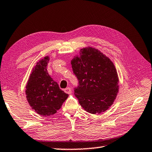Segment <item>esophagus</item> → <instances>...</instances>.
I'll return each mask as SVG.
<instances>
[{"instance_id":"obj_1","label":"esophagus","mask_w":152,"mask_h":152,"mask_svg":"<svg viewBox=\"0 0 152 152\" xmlns=\"http://www.w3.org/2000/svg\"><path fill=\"white\" fill-rule=\"evenodd\" d=\"M64 91L66 92V94H70L71 93H72V90H71V88H66L64 89Z\"/></svg>"}]
</instances>
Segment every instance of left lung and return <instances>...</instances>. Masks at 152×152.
<instances>
[{"label": "left lung", "instance_id": "8db88e82", "mask_svg": "<svg viewBox=\"0 0 152 152\" xmlns=\"http://www.w3.org/2000/svg\"><path fill=\"white\" fill-rule=\"evenodd\" d=\"M78 80L74 95L86 111L102 113L113 103L118 91V74L112 61L92 47L83 48L71 61Z\"/></svg>", "mask_w": 152, "mask_h": 152}]
</instances>
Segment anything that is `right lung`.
<instances>
[{
	"label": "right lung",
	"instance_id": "obj_1",
	"mask_svg": "<svg viewBox=\"0 0 152 152\" xmlns=\"http://www.w3.org/2000/svg\"><path fill=\"white\" fill-rule=\"evenodd\" d=\"M49 60L47 56L37 62L26 87V98L29 105L37 113L43 116L56 113L68 97L47 72Z\"/></svg>",
	"mask_w": 152,
	"mask_h": 152
}]
</instances>
